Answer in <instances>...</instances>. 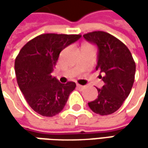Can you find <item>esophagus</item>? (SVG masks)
I'll return each mask as SVG.
<instances>
[{
    "instance_id": "esophagus-1",
    "label": "esophagus",
    "mask_w": 148,
    "mask_h": 148,
    "mask_svg": "<svg viewBox=\"0 0 148 148\" xmlns=\"http://www.w3.org/2000/svg\"><path fill=\"white\" fill-rule=\"evenodd\" d=\"M77 87H78L79 89H84V88H85V86H84L79 85V84H77Z\"/></svg>"
}]
</instances>
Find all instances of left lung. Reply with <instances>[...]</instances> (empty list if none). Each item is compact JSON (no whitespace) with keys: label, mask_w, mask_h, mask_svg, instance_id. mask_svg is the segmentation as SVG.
Instances as JSON below:
<instances>
[{"label":"left lung","mask_w":148,"mask_h":148,"mask_svg":"<svg viewBox=\"0 0 148 148\" xmlns=\"http://www.w3.org/2000/svg\"><path fill=\"white\" fill-rule=\"evenodd\" d=\"M84 38L99 48L96 70L103 74L102 88H97L99 96L90 103V109L101 116L116 111L128 98L133 86L135 62L128 47L105 32H92Z\"/></svg>","instance_id":"obj_1"}]
</instances>
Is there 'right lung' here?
<instances>
[{"mask_svg": "<svg viewBox=\"0 0 148 148\" xmlns=\"http://www.w3.org/2000/svg\"><path fill=\"white\" fill-rule=\"evenodd\" d=\"M81 35L46 33L30 40L15 59L18 87L31 108L44 116L60 113L76 84H62L53 77L61 51L79 39Z\"/></svg>", "mask_w": 148, "mask_h": 148, "instance_id": "right-lung-1", "label": "right lung"}]
</instances>
